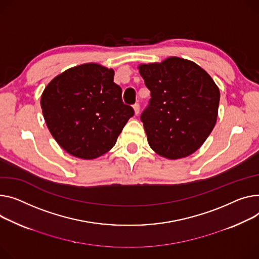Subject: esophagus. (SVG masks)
Masks as SVG:
<instances>
[{
    "mask_svg": "<svg viewBox=\"0 0 259 259\" xmlns=\"http://www.w3.org/2000/svg\"><path fill=\"white\" fill-rule=\"evenodd\" d=\"M133 109H134L135 115H137V114L140 113V104H139V103H135V104L133 105Z\"/></svg>",
    "mask_w": 259,
    "mask_h": 259,
    "instance_id": "obj_1",
    "label": "esophagus"
}]
</instances>
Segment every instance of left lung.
<instances>
[{
    "label": "left lung",
    "instance_id": "1",
    "mask_svg": "<svg viewBox=\"0 0 259 259\" xmlns=\"http://www.w3.org/2000/svg\"><path fill=\"white\" fill-rule=\"evenodd\" d=\"M139 68L151 92L141 115L150 147L168 159L193 154L217 122L220 91L214 81L198 64L179 57Z\"/></svg>",
    "mask_w": 259,
    "mask_h": 259
}]
</instances>
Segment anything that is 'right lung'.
Here are the masks:
<instances>
[{
    "mask_svg": "<svg viewBox=\"0 0 259 259\" xmlns=\"http://www.w3.org/2000/svg\"><path fill=\"white\" fill-rule=\"evenodd\" d=\"M113 76V70L85 63L55 77L42 93L46 124L59 146L75 157L94 159L108 152L134 115Z\"/></svg>",
    "mask_w": 259,
    "mask_h": 259,
    "instance_id": "right-lung-1",
    "label": "right lung"
}]
</instances>
